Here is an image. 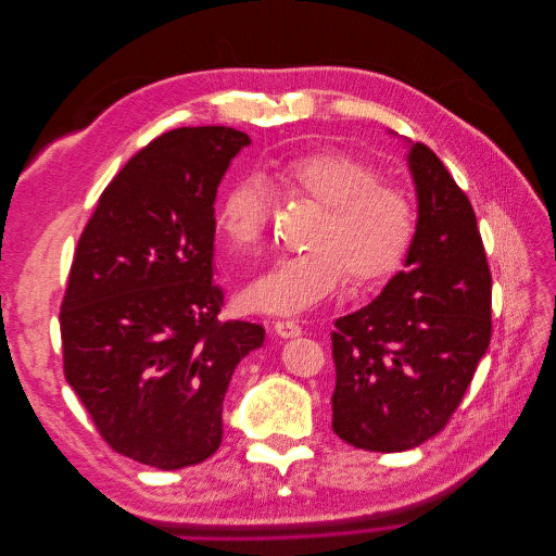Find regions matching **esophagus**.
I'll return each mask as SVG.
<instances>
[{
  "mask_svg": "<svg viewBox=\"0 0 556 556\" xmlns=\"http://www.w3.org/2000/svg\"><path fill=\"white\" fill-rule=\"evenodd\" d=\"M274 329L280 339H294V336H301V327L296 323H292V319H278Z\"/></svg>",
  "mask_w": 556,
  "mask_h": 556,
  "instance_id": "esophagus-1",
  "label": "esophagus"
}]
</instances>
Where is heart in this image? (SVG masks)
<instances>
[{"label": "heart", "mask_w": 556, "mask_h": 556, "mask_svg": "<svg viewBox=\"0 0 556 556\" xmlns=\"http://www.w3.org/2000/svg\"><path fill=\"white\" fill-rule=\"evenodd\" d=\"M278 180L294 194L323 204L313 248L276 260L252 280L243 299L250 308L296 315L323 304L341 288L348 271L355 282L394 274L415 239V201L399 182L382 180L380 169L348 150H311L278 164ZM271 215V190L248 174L225 192L215 225L237 252L255 248Z\"/></svg>", "instance_id": "1"}]
</instances>
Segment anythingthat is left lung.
I'll return each instance as SVG.
<instances>
[{
	"label": "left lung",
	"mask_w": 556,
	"mask_h": 556,
	"mask_svg": "<svg viewBox=\"0 0 556 556\" xmlns=\"http://www.w3.org/2000/svg\"><path fill=\"white\" fill-rule=\"evenodd\" d=\"M408 166L417 227L406 268L331 331V427L368 452L439 433L492 339V274L473 206L425 143H410Z\"/></svg>",
	"instance_id": "obj_1"
}]
</instances>
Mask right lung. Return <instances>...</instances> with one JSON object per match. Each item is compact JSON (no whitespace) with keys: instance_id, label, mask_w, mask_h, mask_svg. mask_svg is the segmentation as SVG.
<instances>
[{"instance_id":"1","label":"right lung","mask_w":556,"mask_h":556,"mask_svg":"<svg viewBox=\"0 0 556 556\" xmlns=\"http://www.w3.org/2000/svg\"><path fill=\"white\" fill-rule=\"evenodd\" d=\"M250 146L231 127H180L134 155L80 233L60 331L64 376L102 439L125 457L176 470L223 443L233 368L264 327L217 313L215 194Z\"/></svg>"}]
</instances>
